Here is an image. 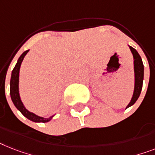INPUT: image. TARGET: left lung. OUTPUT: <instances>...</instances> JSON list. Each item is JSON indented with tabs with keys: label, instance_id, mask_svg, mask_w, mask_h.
I'll list each match as a JSON object with an SVG mask.
<instances>
[{
	"label": "left lung",
	"instance_id": "1",
	"mask_svg": "<svg viewBox=\"0 0 155 155\" xmlns=\"http://www.w3.org/2000/svg\"><path fill=\"white\" fill-rule=\"evenodd\" d=\"M129 48L131 50V54L133 55L134 59V74H135V86H134V92H133L132 97L131 101L129 102L126 109L129 107L132 106L136 102L139 98L140 93H141L142 88H143V81L144 76V66L142 58L139 54L138 51L135 48L129 46Z\"/></svg>",
	"mask_w": 155,
	"mask_h": 155
}]
</instances>
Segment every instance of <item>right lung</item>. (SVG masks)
Masks as SVG:
<instances>
[{"instance_id":"right-lung-1","label":"right lung","mask_w":155,"mask_h":155,"mask_svg":"<svg viewBox=\"0 0 155 155\" xmlns=\"http://www.w3.org/2000/svg\"><path fill=\"white\" fill-rule=\"evenodd\" d=\"M28 51H24V53L20 55V57L18 58L17 62H16V66L14 67V69L12 71L11 75V80H10V96H11V99L12 103L14 104V105L20 111L23 115H24L26 118L30 120L31 121L35 123H47L49 122L54 116L55 115L50 116L48 118H44L42 116H39L35 115L33 112H30L28 110L25 108V106L24 105L22 101L20 99V92H19V79H20V69L21 63H22L23 60H24V57L26 55Z\"/></svg>"}]
</instances>
